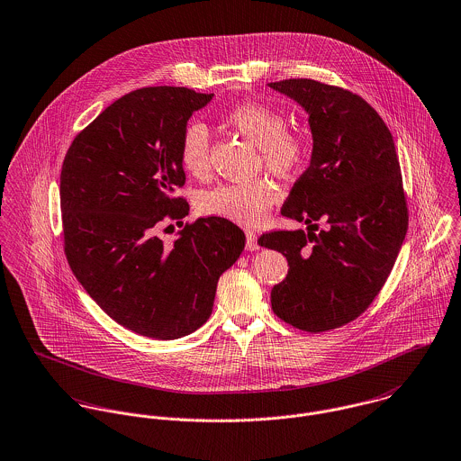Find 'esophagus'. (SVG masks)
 <instances>
[{
	"mask_svg": "<svg viewBox=\"0 0 461 461\" xmlns=\"http://www.w3.org/2000/svg\"><path fill=\"white\" fill-rule=\"evenodd\" d=\"M245 234H247V250H250V252L259 250V243H258V236H256V232L247 230Z\"/></svg>",
	"mask_w": 461,
	"mask_h": 461,
	"instance_id": "1",
	"label": "esophagus"
}]
</instances>
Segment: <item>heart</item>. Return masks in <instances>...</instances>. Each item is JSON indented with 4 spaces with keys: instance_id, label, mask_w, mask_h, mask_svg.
Listing matches in <instances>:
<instances>
[{
    "instance_id": "b5f03b06",
    "label": "heart",
    "mask_w": 461,
    "mask_h": 461,
    "mask_svg": "<svg viewBox=\"0 0 461 461\" xmlns=\"http://www.w3.org/2000/svg\"><path fill=\"white\" fill-rule=\"evenodd\" d=\"M227 122L259 147L269 170L287 176L303 163L307 152L305 140L285 130V121L278 112L258 103H243L227 113ZM209 141L207 126L198 121L190 122L181 134L179 159L183 168L194 177H202L209 170ZM278 197L276 186L267 179L225 183L202 192L197 207L205 216H216L241 225H258Z\"/></svg>"
}]
</instances>
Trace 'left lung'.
<instances>
[{
  "mask_svg": "<svg viewBox=\"0 0 461 461\" xmlns=\"http://www.w3.org/2000/svg\"><path fill=\"white\" fill-rule=\"evenodd\" d=\"M309 115L312 154L282 214L307 232L276 230L259 245L280 252L287 276L271 289L273 312L305 331L358 318L384 287L408 229L394 140L360 95L314 79L267 83ZM326 229L318 235L317 221Z\"/></svg>",
  "mask_w": 461,
  "mask_h": 461,
  "instance_id": "left-lung-1",
  "label": "left lung"
}]
</instances>
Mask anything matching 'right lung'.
Instances as JSON below:
<instances>
[{"mask_svg":"<svg viewBox=\"0 0 461 461\" xmlns=\"http://www.w3.org/2000/svg\"><path fill=\"white\" fill-rule=\"evenodd\" d=\"M211 99L185 86L126 94L74 138L62 167L72 273L113 321L159 340L209 320L220 275L245 249V232L216 216L181 229L174 245L158 236L190 212L185 198L172 197L186 181L179 143Z\"/></svg>","mask_w":461,"mask_h":461,"instance_id":"right-lung-1","label":"right lung"}]
</instances>
